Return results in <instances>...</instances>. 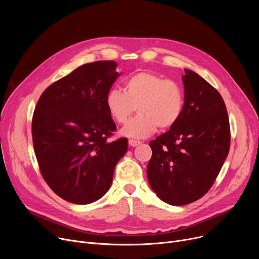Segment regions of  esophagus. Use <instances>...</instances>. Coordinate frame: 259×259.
<instances>
[{
    "label": "esophagus",
    "instance_id": "1",
    "mask_svg": "<svg viewBox=\"0 0 259 259\" xmlns=\"http://www.w3.org/2000/svg\"><path fill=\"white\" fill-rule=\"evenodd\" d=\"M139 145H141V142L134 141V140H129V146L130 147H138Z\"/></svg>",
    "mask_w": 259,
    "mask_h": 259
}]
</instances>
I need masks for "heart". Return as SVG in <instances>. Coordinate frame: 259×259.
Listing matches in <instances>:
<instances>
[{
	"mask_svg": "<svg viewBox=\"0 0 259 259\" xmlns=\"http://www.w3.org/2000/svg\"><path fill=\"white\" fill-rule=\"evenodd\" d=\"M105 104L117 124H126L137 108L139 115L119 133L129 139L143 140L151 137L158 127L166 130L176 125L184 112L185 94L176 81L142 71L124 81V92L109 91Z\"/></svg>",
	"mask_w": 259,
	"mask_h": 259,
	"instance_id": "1",
	"label": "heart"
}]
</instances>
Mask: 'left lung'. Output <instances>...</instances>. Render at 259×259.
<instances>
[{"mask_svg": "<svg viewBox=\"0 0 259 259\" xmlns=\"http://www.w3.org/2000/svg\"><path fill=\"white\" fill-rule=\"evenodd\" d=\"M184 112L176 125L150 142L148 182L172 206L205 195L215 182L230 149V124L220 92L196 72L185 69Z\"/></svg>", "mask_w": 259, "mask_h": 259, "instance_id": "obj_1", "label": "left lung"}]
</instances>
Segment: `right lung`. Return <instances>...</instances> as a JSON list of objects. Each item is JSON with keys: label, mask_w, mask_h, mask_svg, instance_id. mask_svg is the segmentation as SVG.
<instances>
[{"label": "right lung", "mask_w": 259, "mask_h": 259, "mask_svg": "<svg viewBox=\"0 0 259 259\" xmlns=\"http://www.w3.org/2000/svg\"><path fill=\"white\" fill-rule=\"evenodd\" d=\"M113 61L77 67L40 95L32 140L40 173L63 199L87 205L111 187L114 168L128 150L127 139L109 142L116 130L106 95L120 73Z\"/></svg>", "instance_id": "right-lung-1"}]
</instances>
